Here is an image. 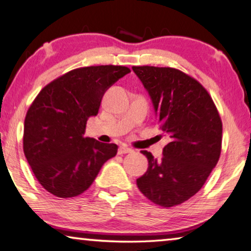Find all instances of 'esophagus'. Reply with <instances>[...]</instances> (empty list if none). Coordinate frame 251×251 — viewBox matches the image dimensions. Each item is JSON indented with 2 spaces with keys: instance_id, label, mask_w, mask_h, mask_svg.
Masks as SVG:
<instances>
[{
  "instance_id": "esophagus-1",
  "label": "esophagus",
  "mask_w": 251,
  "mask_h": 251,
  "mask_svg": "<svg viewBox=\"0 0 251 251\" xmlns=\"http://www.w3.org/2000/svg\"><path fill=\"white\" fill-rule=\"evenodd\" d=\"M133 152V150L130 149V147H128V146H126V145H121L119 146V149H118V154H127V153H132Z\"/></svg>"
}]
</instances>
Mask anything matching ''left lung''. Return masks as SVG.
<instances>
[{
	"label": "left lung",
	"mask_w": 251,
	"mask_h": 251,
	"mask_svg": "<svg viewBox=\"0 0 251 251\" xmlns=\"http://www.w3.org/2000/svg\"><path fill=\"white\" fill-rule=\"evenodd\" d=\"M133 70L149 91L160 129L170 137L161 161L142 151L149 168L136 184L155 204L171 208L192 198L217 165L222 122L211 96L191 75L170 67Z\"/></svg>",
	"instance_id": "8db88e82"
}]
</instances>
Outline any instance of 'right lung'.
Masks as SVG:
<instances>
[{
    "label": "right lung",
    "instance_id": "add662e5",
    "mask_svg": "<svg viewBox=\"0 0 251 251\" xmlns=\"http://www.w3.org/2000/svg\"><path fill=\"white\" fill-rule=\"evenodd\" d=\"M129 73L127 67L113 65L74 69L35 97L25 116L23 151L48 192L63 199L79 196L117 154L116 144H102L83 134L106 90Z\"/></svg>",
    "mask_w": 251,
    "mask_h": 251
}]
</instances>
